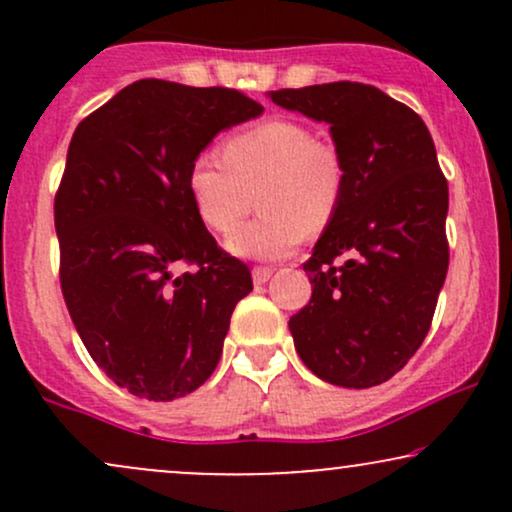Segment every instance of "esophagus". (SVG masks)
Wrapping results in <instances>:
<instances>
[{"label":"esophagus","mask_w":512,"mask_h":512,"mask_svg":"<svg viewBox=\"0 0 512 512\" xmlns=\"http://www.w3.org/2000/svg\"><path fill=\"white\" fill-rule=\"evenodd\" d=\"M272 274H274L272 267H262V264L252 267V281H255V284H264V281H269V276Z\"/></svg>","instance_id":"1"}]
</instances>
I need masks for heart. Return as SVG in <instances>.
Wrapping results in <instances>:
<instances>
[{
  "mask_svg": "<svg viewBox=\"0 0 512 512\" xmlns=\"http://www.w3.org/2000/svg\"><path fill=\"white\" fill-rule=\"evenodd\" d=\"M346 170L337 146L301 120L272 117L223 144V158L202 154L187 173L199 219L228 233L254 203L263 214L228 238L240 257L276 260L303 243L305 233L330 226L342 204Z\"/></svg>",
  "mask_w": 512,
  "mask_h": 512,
  "instance_id": "heart-1",
  "label": "heart"
}]
</instances>
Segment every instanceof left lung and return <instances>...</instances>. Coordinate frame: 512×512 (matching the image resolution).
Segmentation results:
<instances>
[{"mask_svg": "<svg viewBox=\"0 0 512 512\" xmlns=\"http://www.w3.org/2000/svg\"><path fill=\"white\" fill-rule=\"evenodd\" d=\"M272 101L330 125L346 185L303 264L313 284L289 320L317 378L373 387L407 366L431 330L448 274V180L414 110L358 81L281 88Z\"/></svg>", "mask_w": 512, "mask_h": 512, "instance_id": "1", "label": "left lung"}]
</instances>
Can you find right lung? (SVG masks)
<instances>
[{"instance_id":"add662e5","label":"right lung","mask_w":512,"mask_h":512,"mask_svg":"<svg viewBox=\"0 0 512 512\" xmlns=\"http://www.w3.org/2000/svg\"><path fill=\"white\" fill-rule=\"evenodd\" d=\"M260 113L236 88L142 79L76 127L55 195L62 296L88 354L132 395L170 402L204 385L252 291L187 173L221 129Z\"/></svg>"}]
</instances>
